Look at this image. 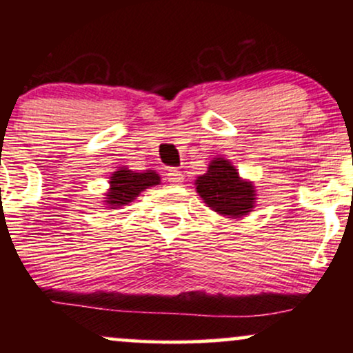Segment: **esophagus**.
Returning a JSON list of instances; mask_svg holds the SVG:
<instances>
[{
	"mask_svg": "<svg viewBox=\"0 0 353 353\" xmlns=\"http://www.w3.org/2000/svg\"><path fill=\"white\" fill-rule=\"evenodd\" d=\"M165 176H168V181L172 182V184H179V182L184 181V176H182L179 169H169Z\"/></svg>",
	"mask_w": 353,
	"mask_h": 353,
	"instance_id": "1",
	"label": "esophagus"
}]
</instances>
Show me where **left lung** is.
Instances as JSON below:
<instances>
[{
  "label": "left lung",
  "mask_w": 353,
  "mask_h": 353,
  "mask_svg": "<svg viewBox=\"0 0 353 353\" xmlns=\"http://www.w3.org/2000/svg\"><path fill=\"white\" fill-rule=\"evenodd\" d=\"M196 185L205 204L222 216L241 217L254 208V185L241 181L229 161L214 159Z\"/></svg>",
  "instance_id": "left-lung-1"
}]
</instances>
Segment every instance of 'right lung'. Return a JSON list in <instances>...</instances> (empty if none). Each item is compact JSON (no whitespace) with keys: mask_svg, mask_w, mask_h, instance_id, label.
<instances>
[{"mask_svg":"<svg viewBox=\"0 0 353 353\" xmlns=\"http://www.w3.org/2000/svg\"><path fill=\"white\" fill-rule=\"evenodd\" d=\"M159 176L154 171L134 172L129 169H121L116 171L111 177V189L106 194V204L111 208H119V205L129 204L143 192L144 189L151 185L159 184Z\"/></svg>","mask_w":353,"mask_h":353,"instance_id":"add662e5","label":"right lung"}]
</instances>
